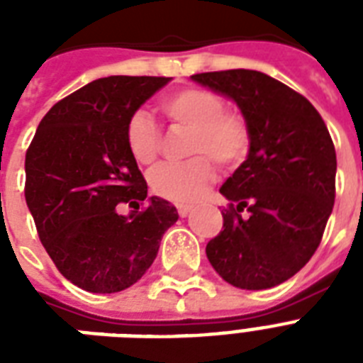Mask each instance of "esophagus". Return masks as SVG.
<instances>
[{
  "instance_id": "34e87169",
  "label": "esophagus",
  "mask_w": 363,
  "mask_h": 363,
  "mask_svg": "<svg viewBox=\"0 0 363 363\" xmlns=\"http://www.w3.org/2000/svg\"><path fill=\"white\" fill-rule=\"evenodd\" d=\"M177 211H179V215L181 216H186L190 211H192V205H179L177 207Z\"/></svg>"
}]
</instances>
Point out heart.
<instances>
[{"mask_svg": "<svg viewBox=\"0 0 363 363\" xmlns=\"http://www.w3.org/2000/svg\"><path fill=\"white\" fill-rule=\"evenodd\" d=\"M160 111L177 128L190 130L188 154L199 157L164 164L150 173V188L156 196L173 203H192L199 199L215 179V165L238 167L250 148V131L241 115L224 111L220 96L203 88H182L160 101ZM125 145L137 164H152L160 150L156 122L137 111L125 124Z\"/></svg>", "mask_w": 363, "mask_h": 363, "instance_id": "b5f03b06", "label": "heart"}]
</instances>
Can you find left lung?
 Segmentation results:
<instances>
[{"mask_svg":"<svg viewBox=\"0 0 363 363\" xmlns=\"http://www.w3.org/2000/svg\"><path fill=\"white\" fill-rule=\"evenodd\" d=\"M192 81L232 99L250 131L247 160L220 188L230 209L207 258L232 286H277L309 262L332 215L337 158L330 131L309 99L262 71Z\"/></svg>","mask_w":363,"mask_h":363,"instance_id":"1","label":"left lung"}]
</instances>
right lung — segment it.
Segmentation results:
<instances>
[{"label":"right lung","instance_id":"right-lung-1","mask_svg":"<svg viewBox=\"0 0 363 363\" xmlns=\"http://www.w3.org/2000/svg\"><path fill=\"white\" fill-rule=\"evenodd\" d=\"M169 77L98 79L48 111L26 152V203L58 271L92 294L122 292L152 265L179 213L147 198V182L125 145L130 116ZM124 201L145 211L118 216Z\"/></svg>","mask_w":363,"mask_h":363}]
</instances>
